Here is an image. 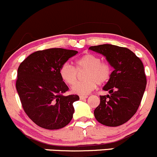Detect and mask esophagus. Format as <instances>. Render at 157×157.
Instances as JSON below:
<instances>
[{
	"label": "esophagus",
	"instance_id": "obj_1",
	"mask_svg": "<svg viewBox=\"0 0 157 157\" xmlns=\"http://www.w3.org/2000/svg\"><path fill=\"white\" fill-rule=\"evenodd\" d=\"M79 98H80V99H82V100H83V99H85L87 98V96H80Z\"/></svg>",
	"mask_w": 157,
	"mask_h": 157
}]
</instances>
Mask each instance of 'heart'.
I'll use <instances>...</instances> for the list:
<instances>
[{
    "label": "heart",
    "mask_w": 157,
    "mask_h": 157,
    "mask_svg": "<svg viewBox=\"0 0 157 157\" xmlns=\"http://www.w3.org/2000/svg\"><path fill=\"white\" fill-rule=\"evenodd\" d=\"M75 70L70 63L61 66L59 74L64 83L72 85L76 82L77 71L87 70L85 82H78L72 87L74 94L87 96L98 85H102L109 81L112 74V67L107 62L101 61V59L94 54H86L75 60Z\"/></svg>",
    "instance_id": "obj_1"
}]
</instances>
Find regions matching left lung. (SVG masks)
I'll return each mask as SVG.
<instances>
[{"instance_id": "obj_1", "label": "left lung", "mask_w": 157, "mask_h": 157, "mask_svg": "<svg viewBox=\"0 0 157 157\" xmlns=\"http://www.w3.org/2000/svg\"><path fill=\"white\" fill-rule=\"evenodd\" d=\"M89 49L105 57L114 68L103 90L110 96H99L100 103L94 116L100 124L117 126L127 122L136 114L147 85L142 62L127 48L103 44L90 46Z\"/></svg>"}]
</instances>
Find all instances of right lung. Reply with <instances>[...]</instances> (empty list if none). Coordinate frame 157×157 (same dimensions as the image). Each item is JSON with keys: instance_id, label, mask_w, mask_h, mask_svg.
I'll list each match as a JSON object with an SVG mask.
<instances>
[{"instance_id": "obj_1", "label": "right lung", "mask_w": 157, "mask_h": 157, "mask_svg": "<svg viewBox=\"0 0 157 157\" xmlns=\"http://www.w3.org/2000/svg\"><path fill=\"white\" fill-rule=\"evenodd\" d=\"M75 50L48 48L32 53L18 69L16 90L23 109L36 125L58 129L71 121L78 95L63 96L69 87L59 74L61 66L75 55Z\"/></svg>"}]
</instances>
